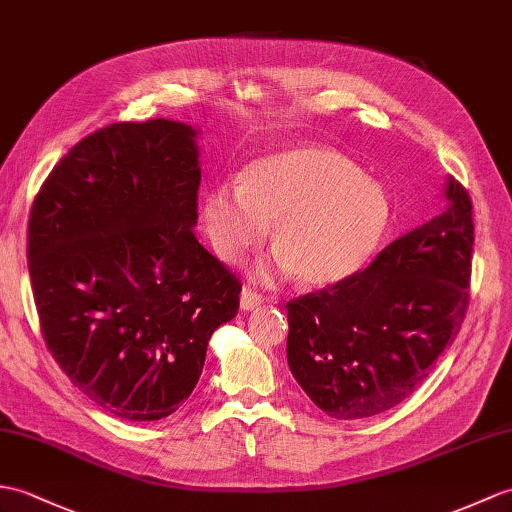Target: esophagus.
I'll return each instance as SVG.
<instances>
[{"label": "esophagus", "instance_id": "34e87169", "mask_svg": "<svg viewBox=\"0 0 512 512\" xmlns=\"http://www.w3.org/2000/svg\"><path fill=\"white\" fill-rule=\"evenodd\" d=\"M261 303H264V296H261L259 292H255L253 288H246L242 290V296H240V305L242 310H255V307H259Z\"/></svg>", "mask_w": 512, "mask_h": 512}]
</instances>
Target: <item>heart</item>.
<instances>
[{"instance_id":"heart-1","label":"heart","mask_w":512,"mask_h":512,"mask_svg":"<svg viewBox=\"0 0 512 512\" xmlns=\"http://www.w3.org/2000/svg\"><path fill=\"white\" fill-rule=\"evenodd\" d=\"M386 189L344 154L288 148L253 161L242 185H218L202 200L200 224L224 264L259 246L272 224L275 268L296 270L305 285H334L355 275L390 229Z\"/></svg>"}]
</instances>
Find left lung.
<instances>
[{
	"mask_svg": "<svg viewBox=\"0 0 512 512\" xmlns=\"http://www.w3.org/2000/svg\"><path fill=\"white\" fill-rule=\"evenodd\" d=\"M445 209L397 237L371 266L288 310V364L331 419L399 406L458 336L469 307L471 198L454 178Z\"/></svg>",
	"mask_w": 512,
	"mask_h": 512,
	"instance_id": "1",
	"label": "left lung"
}]
</instances>
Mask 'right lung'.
Segmentation results:
<instances>
[{
  "instance_id": "obj_1",
  "label": "right lung",
  "mask_w": 512,
  "mask_h": 512,
  "mask_svg": "<svg viewBox=\"0 0 512 512\" xmlns=\"http://www.w3.org/2000/svg\"><path fill=\"white\" fill-rule=\"evenodd\" d=\"M196 130L115 122L54 165L32 202L28 270L43 340L106 412L157 421L192 395L242 283L194 235Z\"/></svg>"
}]
</instances>
